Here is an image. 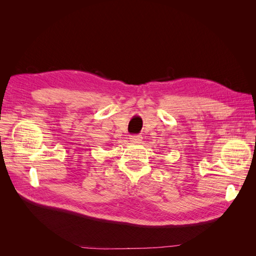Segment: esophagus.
Listing matches in <instances>:
<instances>
[{"mask_svg": "<svg viewBox=\"0 0 256 256\" xmlns=\"http://www.w3.org/2000/svg\"><path fill=\"white\" fill-rule=\"evenodd\" d=\"M129 138H130V142H134V143H141V141H142V136L138 134L130 136Z\"/></svg>", "mask_w": 256, "mask_h": 256, "instance_id": "1", "label": "esophagus"}]
</instances>
